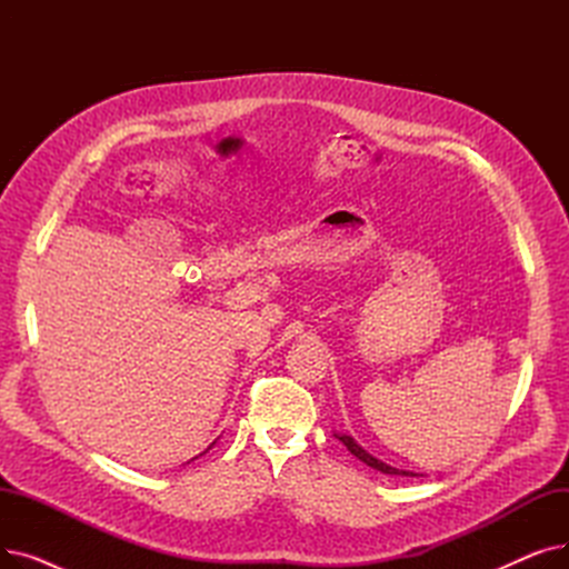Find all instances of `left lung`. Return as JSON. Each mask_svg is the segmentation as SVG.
Masks as SVG:
<instances>
[{
    "instance_id": "left-lung-1",
    "label": "left lung",
    "mask_w": 569,
    "mask_h": 569,
    "mask_svg": "<svg viewBox=\"0 0 569 569\" xmlns=\"http://www.w3.org/2000/svg\"><path fill=\"white\" fill-rule=\"evenodd\" d=\"M335 436L348 447V452L352 455V457H357L360 459L362 463H367L369 468H373V470H380V472H385V475H401V477H417V472H412V470H403V468H395V466H390V463H385V461H380V459H376L373 455H369L365 447L357 442L352 436H348V433H337L335 431Z\"/></svg>"
}]
</instances>
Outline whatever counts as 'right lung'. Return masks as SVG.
Here are the masks:
<instances>
[{"instance_id": "obj_1", "label": "right lung", "mask_w": 569, "mask_h": 569, "mask_svg": "<svg viewBox=\"0 0 569 569\" xmlns=\"http://www.w3.org/2000/svg\"><path fill=\"white\" fill-rule=\"evenodd\" d=\"M212 445H214V442H212ZM212 445H209V447H207V450H212ZM202 455H204V452H202Z\"/></svg>"}]
</instances>
